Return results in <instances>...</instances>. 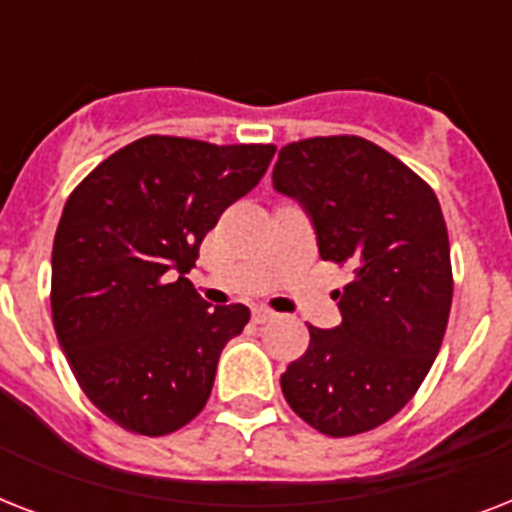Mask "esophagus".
<instances>
[{"label":"esophagus","mask_w":512,"mask_h":512,"mask_svg":"<svg viewBox=\"0 0 512 512\" xmlns=\"http://www.w3.org/2000/svg\"><path fill=\"white\" fill-rule=\"evenodd\" d=\"M252 319H255L257 324H265V321L276 319V313L268 311V308H255V311H252Z\"/></svg>","instance_id":"1"}]
</instances>
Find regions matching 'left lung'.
I'll return each instance as SVG.
<instances>
[{
    "mask_svg": "<svg viewBox=\"0 0 512 512\" xmlns=\"http://www.w3.org/2000/svg\"><path fill=\"white\" fill-rule=\"evenodd\" d=\"M273 188L311 217L321 260L353 268L337 292L342 324L308 327L311 345L281 374L284 398L324 436L374 430L409 404L444 340L454 284L441 204L356 135L284 146Z\"/></svg>",
    "mask_w": 512,
    "mask_h": 512,
    "instance_id": "1",
    "label": "left lung"
}]
</instances>
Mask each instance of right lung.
Here are the masks:
<instances>
[{
  "label": "right lung",
  "mask_w": 512,
  "mask_h": 512,
  "mask_svg": "<svg viewBox=\"0 0 512 512\" xmlns=\"http://www.w3.org/2000/svg\"><path fill=\"white\" fill-rule=\"evenodd\" d=\"M273 154L148 135L68 196L52 244V324L84 396L124 430L167 436L207 404L217 358L249 308L212 311L185 273Z\"/></svg>",
  "instance_id": "right-lung-1"
}]
</instances>
